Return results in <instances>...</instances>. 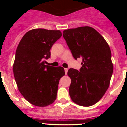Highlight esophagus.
Returning a JSON list of instances; mask_svg holds the SVG:
<instances>
[{"label":"esophagus","instance_id":"1","mask_svg":"<svg viewBox=\"0 0 127 127\" xmlns=\"http://www.w3.org/2000/svg\"><path fill=\"white\" fill-rule=\"evenodd\" d=\"M64 71H65V73H66V74H67V71H68V69H67V68H64Z\"/></svg>","mask_w":127,"mask_h":127}]
</instances>
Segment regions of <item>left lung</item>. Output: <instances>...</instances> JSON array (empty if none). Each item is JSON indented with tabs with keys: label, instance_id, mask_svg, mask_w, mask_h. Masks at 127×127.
I'll list each match as a JSON object with an SVG mask.
<instances>
[{
	"label": "left lung",
	"instance_id": "obj_1",
	"mask_svg": "<svg viewBox=\"0 0 127 127\" xmlns=\"http://www.w3.org/2000/svg\"><path fill=\"white\" fill-rule=\"evenodd\" d=\"M63 37L74 58L82 59L80 71L71 68L67 72L72 101L79 106H92L103 98L109 86L113 72L109 46L90 26L66 29Z\"/></svg>",
	"mask_w": 127,
	"mask_h": 127
}]
</instances>
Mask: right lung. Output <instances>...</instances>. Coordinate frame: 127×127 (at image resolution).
Returning a JSON list of instances; mask_svg holds the SVG:
<instances>
[{"label": "right lung", "mask_w": 127, "mask_h": 127, "mask_svg": "<svg viewBox=\"0 0 127 127\" xmlns=\"http://www.w3.org/2000/svg\"><path fill=\"white\" fill-rule=\"evenodd\" d=\"M61 35L60 30L31 29L16 48L13 68L15 81L23 96L34 106L45 107L56 99L64 69L45 65V60L50 57L51 48Z\"/></svg>", "instance_id": "obj_1"}]
</instances>
